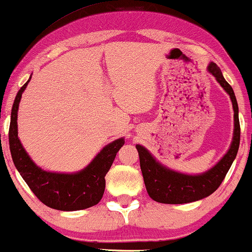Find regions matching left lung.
Wrapping results in <instances>:
<instances>
[{
    "mask_svg": "<svg viewBox=\"0 0 252 252\" xmlns=\"http://www.w3.org/2000/svg\"><path fill=\"white\" fill-rule=\"evenodd\" d=\"M208 70L232 99L234 110V134L232 144L227 154L218 161V164H216L205 173L198 175H188L172 171L155 159L153 155L146 148L136 144L140 157V166L147 191L150 197L158 203L184 204V203L198 201L211 195L221 185L237 155L241 129L239 105H237L235 94L216 63H210Z\"/></svg>",
    "mask_w": 252,
    "mask_h": 252,
    "instance_id": "8db88e82",
    "label": "left lung"
}]
</instances>
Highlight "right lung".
I'll use <instances>...</instances> for the list:
<instances>
[{"label": "right lung", "instance_id": "obj_1", "mask_svg": "<svg viewBox=\"0 0 252 252\" xmlns=\"http://www.w3.org/2000/svg\"><path fill=\"white\" fill-rule=\"evenodd\" d=\"M29 81L19 89L11 110L9 128L10 153L13 164L34 195L43 204L61 211H77L94 206L101 201L105 189V175L124 146V137L109 143L84 170L77 173H55L36 166L18 139L17 113L23 92Z\"/></svg>", "mask_w": 252, "mask_h": 252}]
</instances>
